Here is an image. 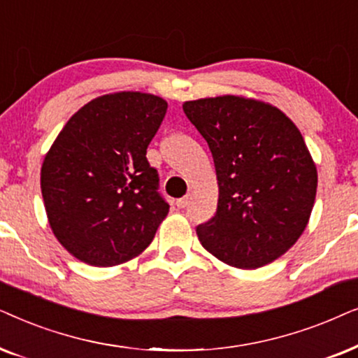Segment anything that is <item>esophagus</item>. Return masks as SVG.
<instances>
[{"mask_svg": "<svg viewBox=\"0 0 358 358\" xmlns=\"http://www.w3.org/2000/svg\"><path fill=\"white\" fill-rule=\"evenodd\" d=\"M189 199H192V196H189V194H187V196H183V198H180V199H176V206L178 208H187L188 204H189Z\"/></svg>", "mask_w": 358, "mask_h": 358, "instance_id": "obj_1", "label": "esophagus"}]
</instances>
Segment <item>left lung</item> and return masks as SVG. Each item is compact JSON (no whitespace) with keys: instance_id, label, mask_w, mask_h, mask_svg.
Returning a JSON list of instances; mask_svg holds the SVG:
<instances>
[{"instance_id":"obj_1","label":"left lung","mask_w":358,"mask_h":358,"mask_svg":"<svg viewBox=\"0 0 358 358\" xmlns=\"http://www.w3.org/2000/svg\"><path fill=\"white\" fill-rule=\"evenodd\" d=\"M216 169V214L196 227L209 254L259 268L292 249L306 229L317 170L301 132L278 108L224 94L183 103Z\"/></svg>"}]
</instances>
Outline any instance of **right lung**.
Masks as SVG:
<instances>
[{
    "label": "right lung",
    "mask_w": 358,
    "mask_h": 358,
    "mask_svg": "<svg viewBox=\"0 0 358 358\" xmlns=\"http://www.w3.org/2000/svg\"><path fill=\"white\" fill-rule=\"evenodd\" d=\"M169 104L141 92L103 94L80 108L45 154L41 189L57 241L88 265L142 254L169 214L147 147Z\"/></svg>",
    "instance_id": "obj_1"
}]
</instances>
